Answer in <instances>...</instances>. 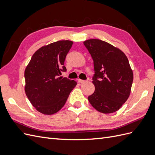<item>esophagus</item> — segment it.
<instances>
[{
	"label": "esophagus",
	"instance_id": "34e87169",
	"mask_svg": "<svg viewBox=\"0 0 155 155\" xmlns=\"http://www.w3.org/2000/svg\"><path fill=\"white\" fill-rule=\"evenodd\" d=\"M78 82H79V83L83 84V83H87V81H85V80H82V79H78Z\"/></svg>",
	"mask_w": 155,
	"mask_h": 155
}]
</instances>
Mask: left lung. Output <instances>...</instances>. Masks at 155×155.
<instances>
[{
	"label": "left lung",
	"instance_id": "1",
	"mask_svg": "<svg viewBox=\"0 0 155 155\" xmlns=\"http://www.w3.org/2000/svg\"><path fill=\"white\" fill-rule=\"evenodd\" d=\"M94 61L92 83L95 91L88 97L91 105L101 113L120 109L129 97L133 73L125 54L119 48L100 39L83 42Z\"/></svg>",
	"mask_w": 155,
	"mask_h": 155
}]
</instances>
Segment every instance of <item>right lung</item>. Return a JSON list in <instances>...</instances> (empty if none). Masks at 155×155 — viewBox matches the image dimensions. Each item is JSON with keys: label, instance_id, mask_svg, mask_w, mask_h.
<instances>
[{"label": "right lung", "instance_id": "add662e5", "mask_svg": "<svg viewBox=\"0 0 155 155\" xmlns=\"http://www.w3.org/2000/svg\"><path fill=\"white\" fill-rule=\"evenodd\" d=\"M71 41H58L37 50L25 69L26 96L41 113L54 114L64 105L77 83L61 78L66 72L64 63L71 48Z\"/></svg>", "mask_w": 155, "mask_h": 155}]
</instances>
